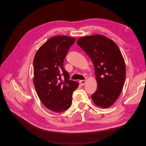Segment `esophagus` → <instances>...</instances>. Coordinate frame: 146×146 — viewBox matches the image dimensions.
Returning a JSON list of instances; mask_svg holds the SVG:
<instances>
[{"mask_svg": "<svg viewBox=\"0 0 146 146\" xmlns=\"http://www.w3.org/2000/svg\"><path fill=\"white\" fill-rule=\"evenodd\" d=\"M86 80H80V81H79V82H80V83L81 84V85H85V84L86 83Z\"/></svg>", "mask_w": 146, "mask_h": 146, "instance_id": "34e87169", "label": "esophagus"}]
</instances>
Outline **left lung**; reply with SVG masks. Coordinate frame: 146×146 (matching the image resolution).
<instances>
[{"label": "left lung", "instance_id": "8db88e82", "mask_svg": "<svg viewBox=\"0 0 146 146\" xmlns=\"http://www.w3.org/2000/svg\"><path fill=\"white\" fill-rule=\"evenodd\" d=\"M77 44L91 59L94 66L98 88L91 96L102 108L111 106L122 91L125 79V65L116 43L103 35L80 38Z\"/></svg>", "mask_w": 146, "mask_h": 146}]
</instances>
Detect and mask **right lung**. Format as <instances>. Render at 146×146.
<instances>
[{"mask_svg":"<svg viewBox=\"0 0 146 146\" xmlns=\"http://www.w3.org/2000/svg\"><path fill=\"white\" fill-rule=\"evenodd\" d=\"M76 38L66 36L50 38L40 47L33 60V83L39 99L52 111L60 113L72 104L78 83L69 80L63 62ZM64 78L62 79V77Z\"/></svg>","mask_w":146,"mask_h":146,"instance_id":"1","label":"right lung"}]
</instances>
